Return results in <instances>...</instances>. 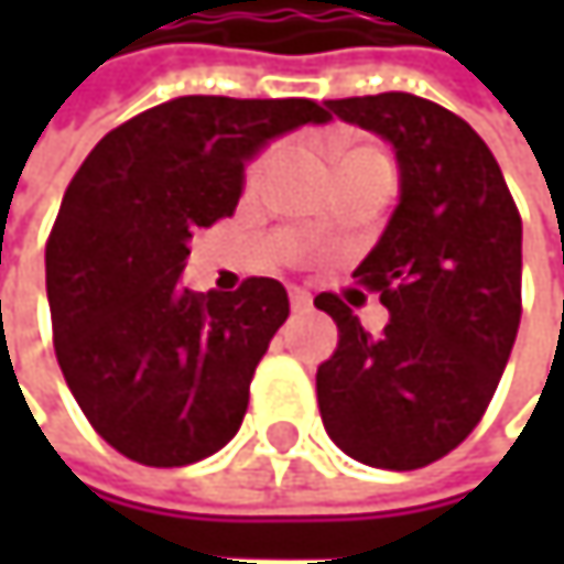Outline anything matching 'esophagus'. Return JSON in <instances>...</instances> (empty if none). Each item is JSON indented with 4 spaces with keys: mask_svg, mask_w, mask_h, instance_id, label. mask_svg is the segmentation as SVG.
I'll list each match as a JSON object with an SVG mask.
<instances>
[{
    "mask_svg": "<svg viewBox=\"0 0 564 564\" xmlns=\"http://www.w3.org/2000/svg\"><path fill=\"white\" fill-rule=\"evenodd\" d=\"M290 306H293V310H310V306H313V296H310L306 290L293 286V290H290Z\"/></svg>",
    "mask_w": 564,
    "mask_h": 564,
    "instance_id": "34e87169",
    "label": "esophagus"
}]
</instances>
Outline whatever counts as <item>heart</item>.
Returning <instances> with one entry per match:
<instances>
[{"label":"heart","mask_w":564,"mask_h":564,"mask_svg":"<svg viewBox=\"0 0 564 564\" xmlns=\"http://www.w3.org/2000/svg\"><path fill=\"white\" fill-rule=\"evenodd\" d=\"M278 147H268L264 153H258L251 163H248V172H245V185H248V192H258L264 182H268V175L274 172L278 166ZM336 156H339V163L343 160H352V156H386L382 150H376V147H369V143H339V150H336Z\"/></svg>","instance_id":"1"}]
</instances>
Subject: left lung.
I'll list each match as a JSON object with an SVG mask.
<instances>
[{
    "label": "left lung",
    "instance_id": "8db88e82",
    "mask_svg": "<svg viewBox=\"0 0 564 564\" xmlns=\"http://www.w3.org/2000/svg\"><path fill=\"white\" fill-rule=\"evenodd\" d=\"M326 107L394 147L401 198L386 235L352 271L379 293V336L336 296L313 303L339 326L316 369L333 444L379 470H417L451 454L484 417L522 316V218L477 130L414 94Z\"/></svg>",
    "mask_w": 564,
    "mask_h": 564
}]
</instances>
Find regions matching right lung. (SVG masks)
Returning <instances> with one entry per match:
<instances>
[{
    "label": "right lung",
    "mask_w": 564,
    "mask_h": 564,
    "mask_svg": "<svg viewBox=\"0 0 564 564\" xmlns=\"http://www.w3.org/2000/svg\"><path fill=\"white\" fill-rule=\"evenodd\" d=\"M306 97H175L110 130L74 172L45 245L55 356L90 427L147 467H185L241 427L258 362L290 316L281 281L178 283L198 228L231 218L245 163L326 123Z\"/></svg>",
    "instance_id": "1"
}]
</instances>
